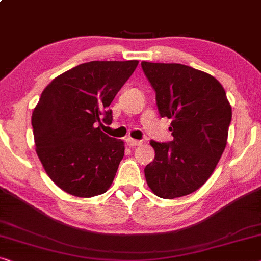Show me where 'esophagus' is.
<instances>
[{
    "label": "esophagus",
    "instance_id": "esophagus-1",
    "mask_svg": "<svg viewBox=\"0 0 261 261\" xmlns=\"http://www.w3.org/2000/svg\"><path fill=\"white\" fill-rule=\"evenodd\" d=\"M126 143H127V145H130V146H137V145H141L143 142L137 141V139H134V138H127Z\"/></svg>",
    "mask_w": 261,
    "mask_h": 261
}]
</instances>
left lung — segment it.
Masks as SVG:
<instances>
[{
    "mask_svg": "<svg viewBox=\"0 0 261 261\" xmlns=\"http://www.w3.org/2000/svg\"><path fill=\"white\" fill-rule=\"evenodd\" d=\"M156 92L160 115L171 119L170 143L150 144L155 160L144 169L151 192L162 199L201 188L227 144L232 106L221 84L208 73L181 64L142 62Z\"/></svg>",
    "mask_w": 261,
    "mask_h": 261,
    "instance_id": "left-lung-1",
    "label": "left lung"
}]
</instances>
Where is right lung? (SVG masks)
<instances>
[{
    "instance_id": "1",
    "label": "right lung",
    "mask_w": 261,
    "mask_h": 261,
    "mask_svg": "<svg viewBox=\"0 0 261 261\" xmlns=\"http://www.w3.org/2000/svg\"><path fill=\"white\" fill-rule=\"evenodd\" d=\"M137 65V60L85 62L42 91L32 115L36 153L64 192L92 197L111 187L125 148L100 126L112 123L109 106Z\"/></svg>"
}]
</instances>
